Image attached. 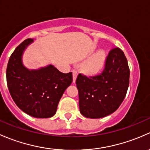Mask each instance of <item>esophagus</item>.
Segmentation results:
<instances>
[{"label":"esophagus","mask_w":150,"mask_h":150,"mask_svg":"<svg viewBox=\"0 0 150 150\" xmlns=\"http://www.w3.org/2000/svg\"><path fill=\"white\" fill-rule=\"evenodd\" d=\"M78 71L77 70H72V78H73V82L75 83V81H76L77 76H78Z\"/></svg>","instance_id":"1"}]
</instances>
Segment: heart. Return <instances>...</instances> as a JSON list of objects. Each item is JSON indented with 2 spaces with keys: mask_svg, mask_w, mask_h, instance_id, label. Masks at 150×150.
Segmentation results:
<instances>
[{
  "mask_svg": "<svg viewBox=\"0 0 150 150\" xmlns=\"http://www.w3.org/2000/svg\"><path fill=\"white\" fill-rule=\"evenodd\" d=\"M105 62V54L103 51L98 53L84 66V70L88 74H96L102 69Z\"/></svg>",
  "mask_w": 150,
  "mask_h": 150,
  "instance_id": "1",
  "label": "heart"
}]
</instances>
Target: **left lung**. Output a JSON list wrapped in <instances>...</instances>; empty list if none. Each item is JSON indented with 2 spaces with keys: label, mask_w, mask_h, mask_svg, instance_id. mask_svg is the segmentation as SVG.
<instances>
[{
  "label": "left lung",
  "mask_w": 150,
  "mask_h": 150,
  "mask_svg": "<svg viewBox=\"0 0 150 150\" xmlns=\"http://www.w3.org/2000/svg\"><path fill=\"white\" fill-rule=\"evenodd\" d=\"M129 77L127 59L117 47L110 51L100 74L87 77L80 73L76 85L81 114L89 118H101L116 111L125 97Z\"/></svg>",
  "instance_id": "8db88e82"
}]
</instances>
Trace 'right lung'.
Masks as SVG:
<instances>
[{
	"instance_id": "1",
	"label": "right lung",
	"mask_w": 150,
	"mask_h": 150,
	"mask_svg": "<svg viewBox=\"0 0 150 150\" xmlns=\"http://www.w3.org/2000/svg\"><path fill=\"white\" fill-rule=\"evenodd\" d=\"M33 39L24 40L13 51L6 68V81L12 99L19 108L38 118L55 115L67 88L72 82V72L63 73L53 65L29 70L22 62L23 51Z\"/></svg>"
}]
</instances>
